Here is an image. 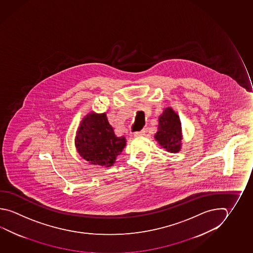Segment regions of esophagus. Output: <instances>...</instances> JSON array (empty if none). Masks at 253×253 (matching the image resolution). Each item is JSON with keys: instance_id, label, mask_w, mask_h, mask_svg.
<instances>
[{"instance_id": "obj_1", "label": "esophagus", "mask_w": 253, "mask_h": 253, "mask_svg": "<svg viewBox=\"0 0 253 253\" xmlns=\"http://www.w3.org/2000/svg\"><path fill=\"white\" fill-rule=\"evenodd\" d=\"M145 133H146V130H145V129H141V130H139V131L135 132V133H134V137H141V136H144Z\"/></svg>"}]
</instances>
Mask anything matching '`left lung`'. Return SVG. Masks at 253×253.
I'll return each instance as SVG.
<instances>
[{"label":"left lung","instance_id":"obj_1","mask_svg":"<svg viewBox=\"0 0 253 253\" xmlns=\"http://www.w3.org/2000/svg\"><path fill=\"white\" fill-rule=\"evenodd\" d=\"M155 138L168 152L180 151L182 139L181 121L171 107L165 108L159 116L158 132L155 134Z\"/></svg>","mask_w":253,"mask_h":253}]
</instances>
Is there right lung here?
I'll use <instances>...</instances> for the list:
<instances>
[{"instance_id": "right-lung-1", "label": "right lung", "mask_w": 253, "mask_h": 253, "mask_svg": "<svg viewBox=\"0 0 253 253\" xmlns=\"http://www.w3.org/2000/svg\"><path fill=\"white\" fill-rule=\"evenodd\" d=\"M75 146L81 158L91 165L110 167L126 146V138L115 135L105 113H89L81 121Z\"/></svg>"}]
</instances>
